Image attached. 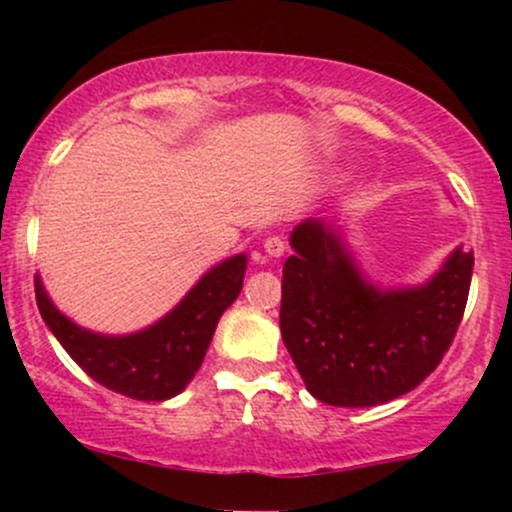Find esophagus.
Segmentation results:
<instances>
[{
	"mask_svg": "<svg viewBox=\"0 0 512 512\" xmlns=\"http://www.w3.org/2000/svg\"><path fill=\"white\" fill-rule=\"evenodd\" d=\"M284 250H286L284 238L269 236L267 240H264V252H267L269 257H281V255H284Z\"/></svg>",
	"mask_w": 512,
	"mask_h": 512,
	"instance_id": "34e87169",
	"label": "esophagus"
}]
</instances>
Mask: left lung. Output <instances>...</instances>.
<instances>
[{"label":"left lung","instance_id":"8db88e82","mask_svg":"<svg viewBox=\"0 0 512 512\" xmlns=\"http://www.w3.org/2000/svg\"><path fill=\"white\" fill-rule=\"evenodd\" d=\"M291 248L279 327L310 395L332 407H375L438 368L467 305L472 250L457 248L426 286L378 291L322 221H303Z\"/></svg>","mask_w":512,"mask_h":512}]
</instances>
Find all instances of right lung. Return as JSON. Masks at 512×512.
Masks as SVG:
<instances>
[{"label":"right lung","mask_w":512,"mask_h":512,"mask_svg":"<svg viewBox=\"0 0 512 512\" xmlns=\"http://www.w3.org/2000/svg\"><path fill=\"white\" fill-rule=\"evenodd\" d=\"M245 255L221 262L182 298L173 313L129 337H103L76 327L50 303L35 276V301L57 342L98 385L142 402L175 397L195 378L216 322L243 289Z\"/></svg>","instance_id":"right-lung-1"}]
</instances>
